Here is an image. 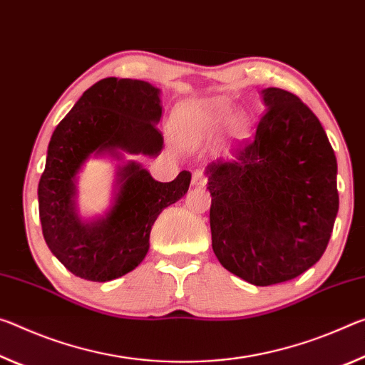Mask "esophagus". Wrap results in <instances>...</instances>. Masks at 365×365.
Listing matches in <instances>:
<instances>
[{"mask_svg":"<svg viewBox=\"0 0 365 365\" xmlns=\"http://www.w3.org/2000/svg\"><path fill=\"white\" fill-rule=\"evenodd\" d=\"M207 176L204 175V173L200 171H195L192 175V186H197V187H205L207 186Z\"/></svg>","mask_w":365,"mask_h":365,"instance_id":"esophagus-1","label":"esophagus"}]
</instances>
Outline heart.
<instances>
[{
    "label": "heart",
    "instance_id": "obj_1",
    "mask_svg": "<svg viewBox=\"0 0 365 365\" xmlns=\"http://www.w3.org/2000/svg\"><path fill=\"white\" fill-rule=\"evenodd\" d=\"M190 113H199L205 126L218 128L228 121V118L231 115V108L228 103H225V101H222V100L207 101V103L194 105L192 108L182 110L181 118H187ZM242 129H244V123L241 121V119H237V121H235V130L236 133H241Z\"/></svg>",
    "mask_w": 365,
    "mask_h": 365
}]
</instances>
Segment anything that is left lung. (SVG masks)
Instances as JSON below:
<instances>
[{
  "label": "left lung",
  "mask_w": 365,
  "mask_h": 365,
  "mask_svg": "<svg viewBox=\"0 0 365 365\" xmlns=\"http://www.w3.org/2000/svg\"><path fill=\"white\" fill-rule=\"evenodd\" d=\"M267 111L232 158L207 166L212 247L226 270L255 286L288 282L317 264L339 199L336 157L297 95L265 88Z\"/></svg>",
  "instance_id": "8db88e82"
}]
</instances>
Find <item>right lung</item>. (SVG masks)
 Wrapping results in <instances>:
<instances>
[{
	"instance_id": "obj_1",
	"label": "right lung",
	"mask_w": 365,
	"mask_h": 365,
	"mask_svg": "<svg viewBox=\"0 0 365 365\" xmlns=\"http://www.w3.org/2000/svg\"><path fill=\"white\" fill-rule=\"evenodd\" d=\"M158 88L148 82L106 77L82 93L48 143L38 182V212L46 246L76 277L110 282L140 264L161 210L187 192L190 173L155 181L135 161L119 170L116 200L105 217L82 222L74 208V179L92 153L158 155L163 134Z\"/></svg>"
}]
</instances>
